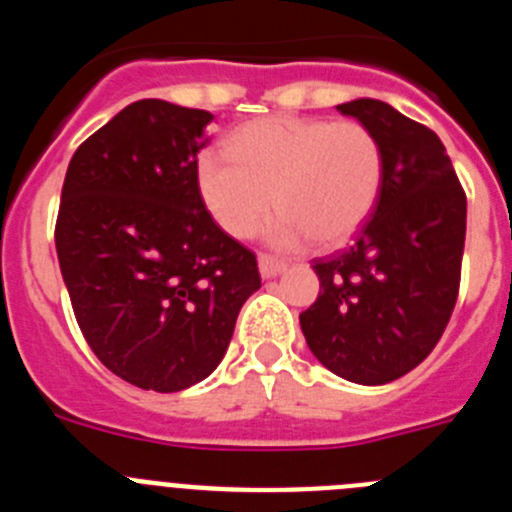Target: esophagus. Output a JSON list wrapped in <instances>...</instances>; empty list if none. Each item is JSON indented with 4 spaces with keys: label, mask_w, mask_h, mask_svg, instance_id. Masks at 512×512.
<instances>
[{
    "label": "esophagus",
    "mask_w": 512,
    "mask_h": 512,
    "mask_svg": "<svg viewBox=\"0 0 512 512\" xmlns=\"http://www.w3.org/2000/svg\"><path fill=\"white\" fill-rule=\"evenodd\" d=\"M284 269H287V264H284L282 259H274V256H269V253H261L259 256V271L264 279L279 277Z\"/></svg>",
    "instance_id": "obj_1"
}]
</instances>
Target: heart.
<instances>
[{"label": "heart", "instance_id": "b5f03b06", "mask_svg": "<svg viewBox=\"0 0 512 512\" xmlns=\"http://www.w3.org/2000/svg\"><path fill=\"white\" fill-rule=\"evenodd\" d=\"M207 212L230 238H248L271 205V246H338L372 215L384 184V148L361 122L277 115L246 122L228 151L194 166Z\"/></svg>", "mask_w": 512, "mask_h": 512}]
</instances>
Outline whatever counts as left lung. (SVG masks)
<instances>
[{
	"label": "left lung",
	"mask_w": 512,
	"mask_h": 512,
	"mask_svg": "<svg viewBox=\"0 0 512 512\" xmlns=\"http://www.w3.org/2000/svg\"><path fill=\"white\" fill-rule=\"evenodd\" d=\"M384 148V184L354 243L315 261L300 315L312 356L348 382L387 384L431 354L454 312L467 197L441 138L379 99L338 104Z\"/></svg>",
	"instance_id": "left-lung-1"
}]
</instances>
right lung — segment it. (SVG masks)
<instances>
[{
	"label": "right lung",
	"instance_id": "right-lung-1",
	"mask_svg": "<svg viewBox=\"0 0 512 512\" xmlns=\"http://www.w3.org/2000/svg\"><path fill=\"white\" fill-rule=\"evenodd\" d=\"M215 117L140 99L76 148L56 251L79 328L112 374L182 392L223 361L256 256L212 220L197 153Z\"/></svg>",
	"mask_w": 512,
	"mask_h": 512
}]
</instances>
